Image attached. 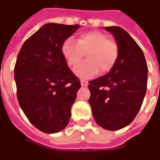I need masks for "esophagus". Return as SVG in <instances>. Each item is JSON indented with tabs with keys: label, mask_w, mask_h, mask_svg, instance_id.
Instances as JSON below:
<instances>
[{
	"label": "esophagus",
	"mask_w": 160,
	"mask_h": 160,
	"mask_svg": "<svg viewBox=\"0 0 160 160\" xmlns=\"http://www.w3.org/2000/svg\"><path fill=\"white\" fill-rule=\"evenodd\" d=\"M81 85L82 86H83V87H84V86L86 87V86H88V82L82 79V80H81Z\"/></svg>",
	"instance_id": "obj_1"
}]
</instances>
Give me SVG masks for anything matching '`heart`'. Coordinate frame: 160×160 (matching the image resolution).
I'll return each mask as SVG.
<instances>
[{
  "label": "heart",
  "instance_id": "1",
  "mask_svg": "<svg viewBox=\"0 0 160 160\" xmlns=\"http://www.w3.org/2000/svg\"><path fill=\"white\" fill-rule=\"evenodd\" d=\"M62 53L70 67H75L86 54L87 61L78 65L74 73L81 78H91L99 71L107 72L112 69L118 58L119 49L107 34L91 31L79 34L77 41L67 38L62 44Z\"/></svg>",
  "mask_w": 160,
  "mask_h": 160
}]
</instances>
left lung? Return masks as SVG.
Returning <instances> with one entry per match:
<instances>
[{"label": "left lung", "mask_w": 160, "mask_h": 160, "mask_svg": "<svg viewBox=\"0 0 160 160\" xmlns=\"http://www.w3.org/2000/svg\"><path fill=\"white\" fill-rule=\"evenodd\" d=\"M118 45L116 65L105 75L89 81V104L96 123L104 129L120 130L138 115L147 90L148 66L143 52L120 27H105Z\"/></svg>", "instance_id": "1"}]
</instances>
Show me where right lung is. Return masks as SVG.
<instances>
[{
	"instance_id": "obj_1",
	"label": "right lung",
	"mask_w": 160,
	"mask_h": 160,
	"mask_svg": "<svg viewBox=\"0 0 160 160\" xmlns=\"http://www.w3.org/2000/svg\"><path fill=\"white\" fill-rule=\"evenodd\" d=\"M78 24L47 23L22 44L14 67L17 97L28 121L45 133L67 127L81 82L62 53Z\"/></svg>"
}]
</instances>
